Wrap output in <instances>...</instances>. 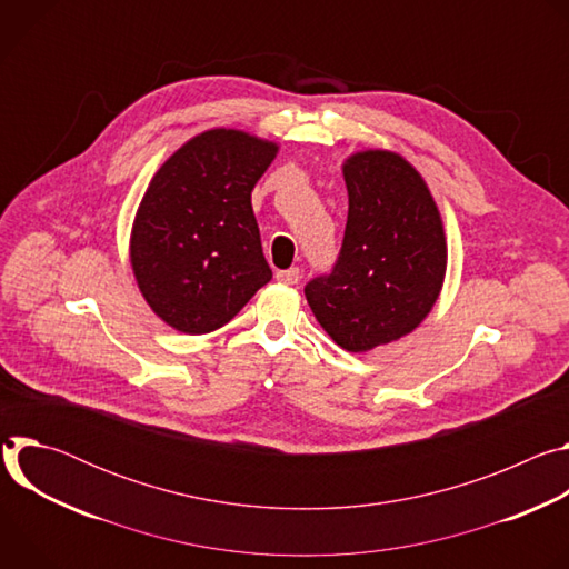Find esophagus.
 <instances>
[{"instance_id":"esophagus-1","label":"esophagus","mask_w":569,"mask_h":569,"mask_svg":"<svg viewBox=\"0 0 569 569\" xmlns=\"http://www.w3.org/2000/svg\"><path fill=\"white\" fill-rule=\"evenodd\" d=\"M274 277H277V281H281V283L295 286L301 274H299V268H288V270H279Z\"/></svg>"}]
</instances>
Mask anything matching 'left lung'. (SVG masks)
Listing matches in <instances>:
<instances>
[{"label": "left lung", "mask_w": 569, "mask_h": 569, "mask_svg": "<svg viewBox=\"0 0 569 569\" xmlns=\"http://www.w3.org/2000/svg\"><path fill=\"white\" fill-rule=\"evenodd\" d=\"M349 216L331 274L303 292L321 329L351 353L412 333L446 277V233L428 184L408 159L362 150L345 167Z\"/></svg>", "instance_id": "obj_1"}]
</instances>
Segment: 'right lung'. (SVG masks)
I'll list each match as a JSON object with an SVG mask.
<instances>
[{"label": "right lung", "mask_w": 569, "mask_h": 569, "mask_svg": "<svg viewBox=\"0 0 569 569\" xmlns=\"http://www.w3.org/2000/svg\"><path fill=\"white\" fill-rule=\"evenodd\" d=\"M279 146L216 128L189 139L150 180L130 236L137 286L169 327L211 333L272 279L252 189Z\"/></svg>", "instance_id": "obj_1"}]
</instances>
